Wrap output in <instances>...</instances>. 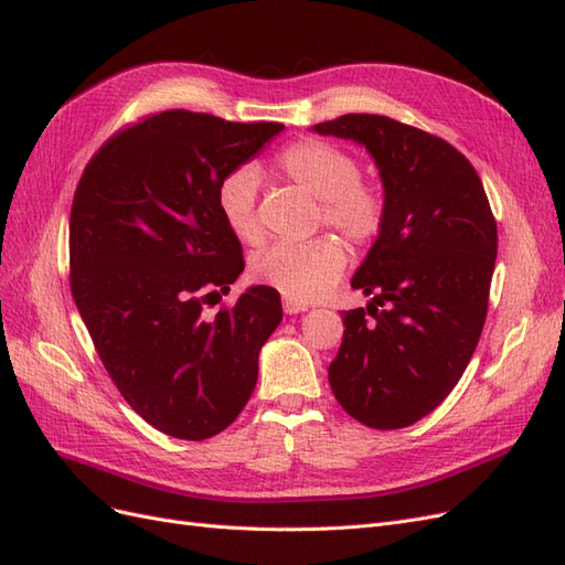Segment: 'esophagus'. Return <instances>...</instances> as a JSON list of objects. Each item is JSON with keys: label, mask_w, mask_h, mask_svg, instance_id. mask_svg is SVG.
I'll return each instance as SVG.
<instances>
[{"label": "esophagus", "mask_w": 565, "mask_h": 565, "mask_svg": "<svg viewBox=\"0 0 565 565\" xmlns=\"http://www.w3.org/2000/svg\"><path fill=\"white\" fill-rule=\"evenodd\" d=\"M282 309H285V313L295 316V313L309 311V303H301V301H295V299H282Z\"/></svg>", "instance_id": "esophagus-1"}]
</instances>
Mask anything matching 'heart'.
Here are the masks:
<instances>
[{
    "label": "heart",
    "instance_id": "b5f03b06",
    "mask_svg": "<svg viewBox=\"0 0 565 565\" xmlns=\"http://www.w3.org/2000/svg\"><path fill=\"white\" fill-rule=\"evenodd\" d=\"M276 167L301 191L320 200L318 218L347 241L367 249L380 241L388 221V202L382 188L361 177L353 152L322 139H299L285 146ZM259 179L252 167L233 169L216 188V207L228 231L245 245L264 241L259 216ZM347 249L334 235H318L295 245H273L252 259V273L276 287L287 299L316 301L344 276Z\"/></svg>",
    "mask_w": 565,
    "mask_h": 565
}]
</instances>
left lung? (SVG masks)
<instances>
[{
	"label": "left lung",
	"instance_id": "obj_1",
	"mask_svg": "<svg viewBox=\"0 0 565 565\" xmlns=\"http://www.w3.org/2000/svg\"><path fill=\"white\" fill-rule=\"evenodd\" d=\"M363 143L380 167L388 221L351 285L372 295L344 311L328 377L347 413L403 429L436 409L481 339L498 221L473 164L436 134L370 113L316 125Z\"/></svg>",
	"mask_w": 565,
	"mask_h": 565
}]
</instances>
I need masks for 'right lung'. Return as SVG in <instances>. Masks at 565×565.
Here are the masks:
<instances>
[{
	"label": "right lung",
	"mask_w": 565,
	"mask_h": 565,
	"mask_svg": "<svg viewBox=\"0 0 565 565\" xmlns=\"http://www.w3.org/2000/svg\"><path fill=\"white\" fill-rule=\"evenodd\" d=\"M280 122L164 110L115 131L71 210V292L113 384L158 431L204 440L247 405L259 351L282 320L278 289L214 306L245 268L216 188Z\"/></svg>",
	"instance_id": "right-lung-1"
}]
</instances>
